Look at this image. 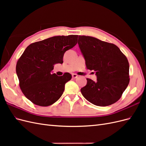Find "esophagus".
<instances>
[{
    "label": "esophagus",
    "instance_id": "34e87169",
    "mask_svg": "<svg viewBox=\"0 0 146 146\" xmlns=\"http://www.w3.org/2000/svg\"><path fill=\"white\" fill-rule=\"evenodd\" d=\"M72 78H76L78 77V75H77L76 74H73L72 75Z\"/></svg>",
    "mask_w": 146,
    "mask_h": 146
}]
</instances>
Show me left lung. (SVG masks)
Masks as SVG:
<instances>
[{
  "mask_svg": "<svg viewBox=\"0 0 146 146\" xmlns=\"http://www.w3.org/2000/svg\"><path fill=\"white\" fill-rule=\"evenodd\" d=\"M78 44L87 69L94 70L97 81L86 78L81 92L88 101L100 107L114 104L129 85V63L119 47L91 36H78Z\"/></svg>",
  "mask_w": 146,
  "mask_h": 146,
  "instance_id": "obj_1",
  "label": "left lung"
}]
</instances>
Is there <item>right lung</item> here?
<instances>
[{
	"label": "right lung",
	"instance_id": "right-lung-1",
	"mask_svg": "<svg viewBox=\"0 0 146 146\" xmlns=\"http://www.w3.org/2000/svg\"><path fill=\"white\" fill-rule=\"evenodd\" d=\"M78 35L56 36L31 44L16 64V74L22 92L34 104L47 107L62 96L66 83L72 78L52 74L54 65L62 64L66 51L76 45Z\"/></svg>",
	"mask_w": 146,
	"mask_h": 146
}]
</instances>
